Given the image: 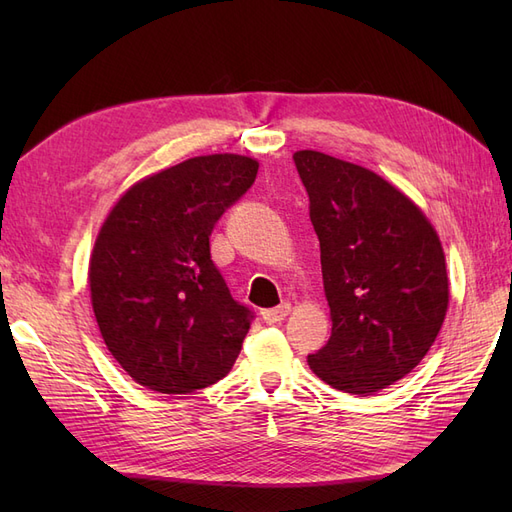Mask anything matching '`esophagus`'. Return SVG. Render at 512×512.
I'll use <instances>...</instances> for the list:
<instances>
[{
    "instance_id": "esophagus-1",
    "label": "esophagus",
    "mask_w": 512,
    "mask_h": 512,
    "mask_svg": "<svg viewBox=\"0 0 512 512\" xmlns=\"http://www.w3.org/2000/svg\"><path fill=\"white\" fill-rule=\"evenodd\" d=\"M288 314H290V303H282L273 309H265V312H262V320H265L267 324H277V322H282Z\"/></svg>"
}]
</instances>
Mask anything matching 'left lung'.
Listing matches in <instances>:
<instances>
[{"label":"left lung","instance_id":"1","mask_svg":"<svg viewBox=\"0 0 512 512\" xmlns=\"http://www.w3.org/2000/svg\"><path fill=\"white\" fill-rule=\"evenodd\" d=\"M292 160L333 320L329 342L307 363L333 389L371 395L410 374L436 342L448 305L440 239L423 211L371 170L320 151Z\"/></svg>","mask_w":512,"mask_h":512}]
</instances>
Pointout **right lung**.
<instances>
[{"label":"right lung","instance_id":"1","mask_svg":"<svg viewBox=\"0 0 512 512\" xmlns=\"http://www.w3.org/2000/svg\"><path fill=\"white\" fill-rule=\"evenodd\" d=\"M256 173L235 153L185 160L132 185L100 230L91 305L115 361L151 391L205 389L237 361L254 312L232 299L209 237Z\"/></svg>","mask_w":512,"mask_h":512}]
</instances>
